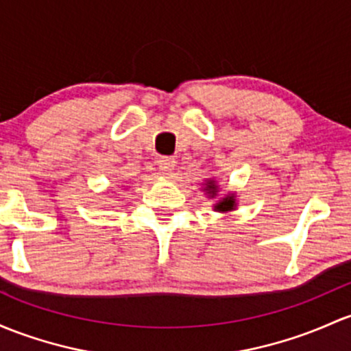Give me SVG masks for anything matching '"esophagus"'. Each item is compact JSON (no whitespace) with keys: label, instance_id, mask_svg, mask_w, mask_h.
I'll list each match as a JSON object with an SVG mask.
<instances>
[{"label":"esophagus","instance_id":"1","mask_svg":"<svg viewBox=\"0 0 351 351\" xmlns=\"http://www.w3.org/2000/svg\"><path fill=\"white\" fill-rule=\"evenodd\" d=\"M176 167V159L174 157H162L159 160V169L164 174H171Z\"/></svg>","mask_w":351,"mask_h":351}]
</instances>
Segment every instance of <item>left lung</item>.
<instances>
[{
    "instance_id": "left-lung-1",
    "label": "left lung",
    "mask_w": 351,
    "mask_h": 351,
    "mask_svg": "<svg viewBox=\"0 0 351 351\" xmlns=\"http://www.w3.org/2000/svg\"><path fill=\"white\" fill-rule=\"evenodd\" d=\"M206 186H207L206 191H209L210 195H214L217 192V187H216V184H214V180H207ZM214 207H216L217 210H221V213H226V210H232V209H234V195H228V197L222 199V201L217 202V204Z\"/></svg>"
}]
</instances>
